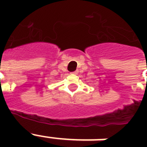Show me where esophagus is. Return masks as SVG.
<instances>
[{
	"label": "esophagus",
	"instance_id": "1",
	"mask_svg": "<svg viewBox=\"0 0 147 147\" xmlns=\"http://www.w3.org/2000/svg\"><path fill=\"white\" fill-rule=\"evenodd\" d=\"M77 72H78V71H73V72H71V73H73V74H76V73H77Z\"/></svg>",
	"mask_w": 147,
	"mask_h": 147
}]
</instances>
